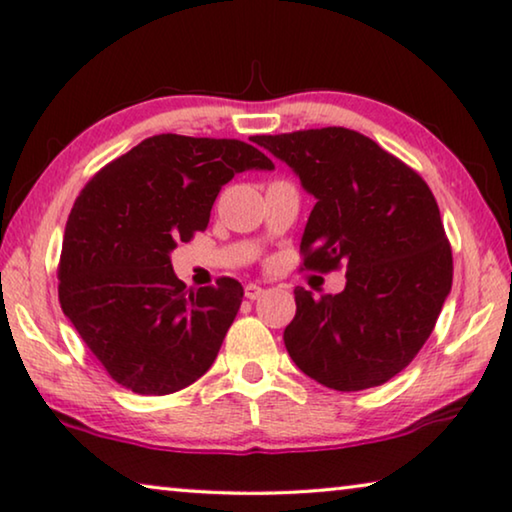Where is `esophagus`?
<instances>
[{
    "mask_svg": "<svg viewBox=\"0 0 512 512\" xmlns=\"http://www.w3.org/2000/svg\"><path fill=\"white\" fill-rule=\"evenodd\" d=\"M243 294H246L248 300H255V298H259V296L264 294V289L259 287V285H255V282H250V285H246V289H243Z\"/></svg>",
    "mask_w": 512,
    "mask_h": 512,
    "instance_id": "1",
    "label": "esophagus"
}]
</instances>
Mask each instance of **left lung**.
Instances as JSON below:
<instances>
[{
  "label": "left lung",
  "mask_w": 512,
  "mask_h": 512,
  "mask_svg": "<svg viewBox=\"0 0 512 512\" xmlns=\"http://www.w3.org/2000/svg\"><path fill=\"white\" fill-rule=\"evenodd\" d=\"M316 205L300 253L312 271L346 266L342 294L296 287L285 346L337 392L387 383L415 360L451 291L453 257L433 191L410 166L346 127L255 136Z\"/></svg>",
  "instance_id": "8db88e82"
}]
</instances>
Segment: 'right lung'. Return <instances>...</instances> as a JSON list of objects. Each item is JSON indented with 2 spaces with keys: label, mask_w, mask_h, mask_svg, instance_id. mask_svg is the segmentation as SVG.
I'll use <instances>...</instances> for the list:
<instances>
[{
  "label": "right lung",
  "mask_w": 512,
  "mask_h": 512,
  "mask_svg": "<svg viewBox=\"0 0 512 512\" xmlns=\"http://www.w3.org/2000/svg\"><path fill=\"white\" fill-rule=\"evenodd\" d=\"M273 161L237 139L159 134L113 159L68 216L61 310L118 385L164 396L212 367L243 298L232 278L186 289L170 253L209 223L223 189Z\"/></svg>",
  "instance_id": "add662e5"
}]
</instances>
